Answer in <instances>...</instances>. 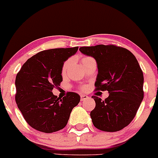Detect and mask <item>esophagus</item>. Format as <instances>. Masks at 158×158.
<instances>
[{
	"label": "esophagus",
	"mask_w": 158,
	"mask_h": 158,
	"mask_svg": "<svg viewBox=\"0 0 158 158\" xmlns=\"http://www.w3.org/2000/svg\"><path fill=\"white\" fill-rule=\"evenodd\" d=\"M87 98H88V97H87V95H83V94H81V101H84V100H87Z\"/></svg>",
	"instance_id": "esophagus-1"
}]
</instances>
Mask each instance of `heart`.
Instances as JSON below:
<instances>
[{
	"label": "heart",
	"instance_id": "b5f03b06",
	"mask_svg": "<svg viewBox=\"0 0 158 158\" xmlns=\"http://www.w3.org/2000/svg\"><path fill=\"white\" fill-rule=\"evenodd\" d=\"M87 58H89V57H85V58H83L82 61H84V60L87 59ZM71 64V59H68L65 61V62L64 63V64H63V66H62V70H61V73H62L63 75L66 74V72H67V71L68 69V68L70 67Z\"/></svg>",
	"mask_w": 158,
	"mask_h": 158
}]
</instances>
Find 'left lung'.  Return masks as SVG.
<instances>
[{"instance_id":"obj_1","label":"left lung","mask_w":158,"mask_h":158,"mask_svg":"<svg viewBox=\"0 0 158 158\" xmlns=\"http://www.w3.org/2000/svg\"><path fill=\"white\" fill-rule=\"evenodd\" d=\"M95 58L98 68L96 90H107L102 100L93 96L96 106L90 112L94 126L104 131H118L132 121L144 98V76L130 51L114 45H97L79 48Z\"/></svg>"}]
</instances>
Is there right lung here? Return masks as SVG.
I'll use <instances>...</instances> for the list:
<instances>
[{
	"label": "right lung",
	"mask_w": 158,
	"mask_h": 158,
	"mask_svg": "<svg viewBox=\"0 0 158 158\" xmlns=\"http://www.w3.org/2000/svg\"><path fill=\"white\" fill-rule=\"evenodd\" d=\"M77 49L78 47L42 51L29 58L17 73L16 103L32 128L52 133L67 125L70 114L81 97L76 93L68 92L61 99L55 96L52 90L62 81L64 62Z\"/></svg>",
	"instance_id": "add662e5"
}]
</instances>
